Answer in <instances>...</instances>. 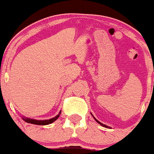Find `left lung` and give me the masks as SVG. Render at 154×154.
I'll return each instance as SVG.
<instances>
[{
    "label": "left lung",
    "instance_id": "obj_1",
    "mask_svg": "<svg viewBox=\"0 0 154 154\" xmlns=\"http://www.w3.org/2000/svg\"><path fill=\"white\" fill-rule=\"evenodd\" d=\"M91 115H92V113H91ZM92 116H93V115H92ZM93 117H94V120H96V121H97V123H98V124H100V125H101V126H102V127H104V128H110V127H109V126H107V125H105V124H101V122H99L98 120H97V119H96V118L94 117V116H93Z\"/></svg>",
    "mask_w": 154,
    "mask_h": 154
}]
</instances>
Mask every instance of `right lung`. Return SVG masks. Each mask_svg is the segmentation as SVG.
<instances>
[{
  "label": "right lung",
  "instance_id": "add662e5",
  "mask_svg": "<svg viewBox=\"0 0 154 154\" xmlns=\"http://www.w3.org/2000/svg\"><path fill=\"white\" fill-rule=\"evenodd\" d=\"M61 113V111H60V112L55 117L51 118L49 120H34V119H30L28 117H22L23 120L25 122H27L29 124H36V125H48V124H50L52 123L57 120L58 118H59L60 115Z\"/></svg>",
  "mask_w": 154,
  "mask_h": 154
}]
</instances>
